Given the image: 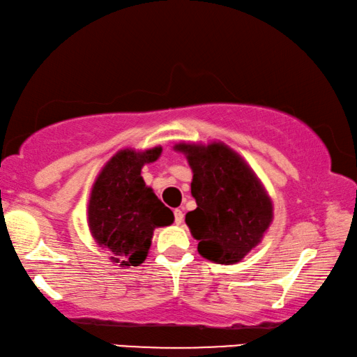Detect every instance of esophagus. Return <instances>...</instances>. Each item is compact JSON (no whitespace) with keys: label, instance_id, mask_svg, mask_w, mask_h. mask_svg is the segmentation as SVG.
I'll return each instance as SVG.
<instances>
[{"label":"esophagus","instance_id":"obj_1","mask_svg":"<svg viewBox=\"0 0 357 357\" xmlns=\"http://www.w3.org/2000/svg\"><path fill=\"white\" fill-rule=\"evenodd\" d=\"M183 220H184V213L181 211V209H174V222L179 225Z\"/></svg>","mask_w":357,"mask_h":357}]
</instances>
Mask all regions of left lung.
<instances>
[{
  "mask_svg": "<svg viewBox=\"0 0 357 357\" xmlns=\"http://www.w3.org/2000/svg\"><path fill=\"white\" fill-rule=\"evenodd\" d=\"M188 157L190 192L197 202L185 214L199 252L216 264H236L256 248L273 219V205L248 163L224 143H179Z\"/></svg>",
  "mask_w": 357,
  "mask_h": 357,
  "instance_id": "obj_1",
  "label": "left lung"
}]
</instances>
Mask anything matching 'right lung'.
<instances>
[{
    "mask_svg": "<svg viewBox=\"0 0 357 357\" xmlns=\"http://www.w3.org/2000/svg\"><path fill=\"white\" fill-rule=\"evenodd\" d=\"M162 148L143 152L122 149L95 179L89 200V227L98 245L122 267L144 262L155 227L169 225L173 211L157 199L141 176L146 163L155 162Z\"/></svg>",
    "mask_w": 357,
    "mask_h": 357,
    "instance_id": "right-lung-1",
    "label": "right lung"
}]
</instances>
